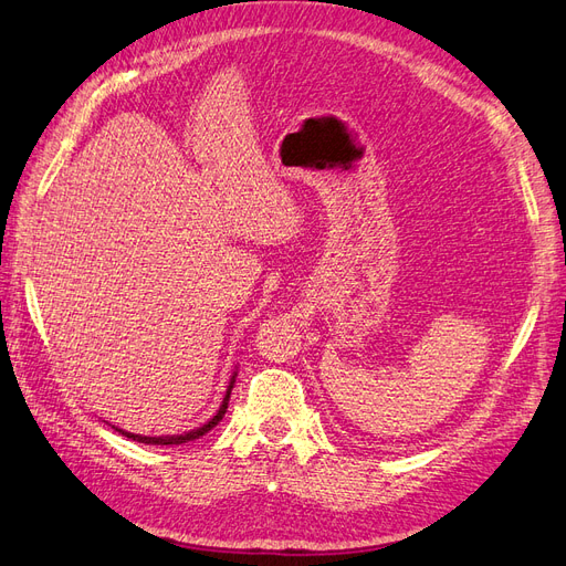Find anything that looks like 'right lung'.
I'll use <instances>...</instances> for the list:
<instances>
[{"mask_svg": "<svg viewBox=\"0 0 566 566\" xmlns=\"http://www.w3.org/2000/svg\"><path fill=\"white\" fill-rule=\"evenodd\" d=\"M235 375L238 373H233L231 375V382H229V389H227V397H224V401H221V406H219V410H217V416H212L208 422H205L202 427H196V430H191V432H184V434H175V437H142V434H132V432H125V430H115L123 434V437H127V439H134V441H139V443H153V447H169V443H186V441H193V439H200L202 434H208L212 427L224 418V413H227V408H229V397H231V389H233V382H235Z\"/></svg>", "mask_w": 566, "mask_h": 566, "instance_id": "right-lung-1", "label": "right lung"}]
</instances>
